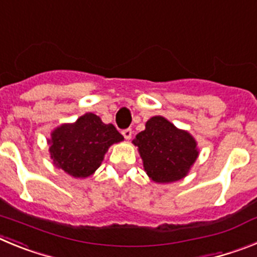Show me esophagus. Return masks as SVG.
Segmentation results:
<instances>
[{
	"mask_svg": "<svg viewBox=\"0 0 257 257\" xmlns=\"http://www.w3.org/2000/svg\"><path fill=\"white\" fill-rule=\"evenodd\" d=\"M122 135L124 136V139L126 140H130L131 136H133V130H131V128H126V130L122 131Z\"/></svg>",
	"mask_w": 257,
	"mask_h": 257,
	"instance_id": "1",
	"label": "esophagus"
}]
</instances>
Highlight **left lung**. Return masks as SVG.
<instances>
[{
  "label": "left lung",
  "instance_id": "8db88e82",
  "mask_svg": "<svg viewBox=\"0 0 257 257\" xmlns=\"http://www.w3.org/2000/svg\"><path fill=\"white\" fill-rule=\"evenodd\" d=\"M151 180L169 184L184 179L199 156L197 140L187 130L178 128L162 115H154L145 130L133 140Z\"/></svg>",
  "mask_w": 257,
  "mask_h": 257
}]
</instances>
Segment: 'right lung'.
<instances>
[{"mask_svg": "<svg viewBox=\"0 0 257 257\" xmlns=\"http://www.w3.org/2000/svg\"><path fill=\"white\" fill-rule=\"evenodd\" d=\"M121 142L123 136L115 127L104 123L94 113H85L72 123H61L47 139L54 166L76 179L91 176L108 149Z\"/></svg>", "mask_w": 257, "mask_h": 257, "instance_id": "right-lung-1", "label": "right lung"}]
</instances>
